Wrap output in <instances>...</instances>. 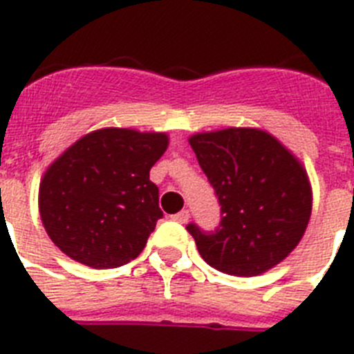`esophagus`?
Listing matches in <instances>:
<instances>
[{
    "label": "esophagus",
    "instance_id": "obj_1",
    "mask_svg": "<svg viewBox=\"0 0 354 354\" xmlns=\"http://www.w3.org/2000/svg\"><path fill=\"white\" fill-rule=\"evenodd\" d=\"M171 220L177 221V223H187V220H189V211H186V209H184V211H180V212H177V214L171 216Z\"/></svg>",
    "mask_w": 354,
    "mask_h": 354
}]
</instances>
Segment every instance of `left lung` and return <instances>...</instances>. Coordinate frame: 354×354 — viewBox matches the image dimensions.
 <instances>
[{
    "label": "left lung",
    "instance_id": "left-lung-1",
    "mask_svg": "<svg viewBox=\"0 0 354 354\" xmlns=\"http://www.w3.org/2000/svg\"><path fill=\"white\" fill-rule=\"evenodd\" d=\"M221 205L220 228L187 225L209 266L234 277L270 271L299 245L312 214L303 162L259 127H225L189 136Z\"/></svg>",
    "mask_w": 354,
    "mask_h": 354
}]
</instances>
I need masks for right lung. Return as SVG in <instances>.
Wrapping results in <instances>:
<instances>
[{
  "mask_svg": "<svg viewBox=\"0 0 354 354\" xmlns=\"http://www.w3.org/2000/svg\"><path fill=\"white\" fill-rule=\"evenodd\" d=\"M168 143L167 133L102 127L67 147L39 186L49 239L72 261L95 270L138 257L162 216L150 168Z\"/></svg>",
  "mask_w": 354,
  "mask_h": 354,
  "instance_id": "obj_1",
  "label": "right lung"
}]
</instances>
